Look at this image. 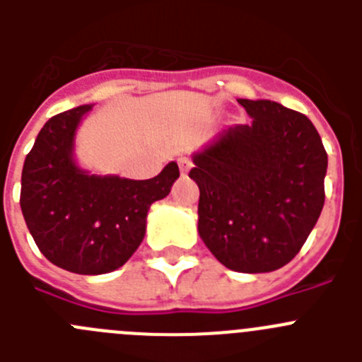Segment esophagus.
Returning a JSON list of instances; mask_svg holds the SVG:
<instances>
[{
	"label": "esophagus",
	"mask_w": 362,
	"mask_h": 362,
	"mask_svg": "<svg viewBox=\"0 0 362 362\" xmlns=\"http://www.w3.org/2000/svg\"><path fill=\"white\" fill-rule=\"evenodd\" d=\"M177 165H179V168H181V172H183V174H187V172L190 170L192 161L188 158H183V156H181V158L177 159Z\"/></svg>",
	"instance_id": "1"
}]
</instances>
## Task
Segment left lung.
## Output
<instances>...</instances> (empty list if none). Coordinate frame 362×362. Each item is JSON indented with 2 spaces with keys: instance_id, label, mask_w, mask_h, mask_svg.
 <instances>
[{
  "instance_id": "left-lung-1",
  "label": "left lung",
  "mask_w": 362,
  "mask_h": 362,
  "mask_svg": "<svg viewBox=\"0 0 362 362\" xmlns=\"http://www.w3.org/2000/svg\"><path fill=\"white\" fill-rule=\"evenodd\" d=\"M233 124L192 156L197 232L221 264L243 274L290 263L321 216L328 156L312 121L270 99H238Z\"/></svg>"
}]
</instances>
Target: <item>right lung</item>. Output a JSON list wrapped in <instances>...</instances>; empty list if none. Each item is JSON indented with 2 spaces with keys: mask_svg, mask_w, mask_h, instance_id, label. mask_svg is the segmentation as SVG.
<instances>
[{
  "mask_svg": "<svg viewBox=\"0 0 362 362\" xmlns=\"http://www.w3.org/2000/svg\"><path fill=\"white\" fill-rule=\"evenodd\" d=\"M94 105L50 117L21 174V212L41 254L63 270L99 276L123 267L146 232L152 203L179 177L172 161L152 179L99 175L74 159L76 132Z\"/></svg>",
  "mask_w": 362,
  "mask_h": 362,
  "instance_id": "right-lung-1",
  "label": "right lung"
}]
</instances>
